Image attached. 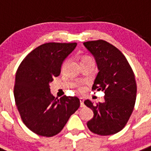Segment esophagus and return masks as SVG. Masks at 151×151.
Returning a JSON list of instances; mask_svg holds the SVG:
<instances>
[{"instance_id": "obj_1", "label": "esophagus", "mask_w": 151, "mask_h": 151, "mask_svg": "<svg viewBox=\"0 0 151 151\" xmlns=\"http://www.w3.org/2000/svg\"><path fill=\"white\" fill-rule=\"evenodd\" d=\"M80 103H81V107H84V104H83V98H80Z\"/></svg>"}]
</instances>
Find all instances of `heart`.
Instances as JSON below:
<instances>
[{
  "instance_id": "obj_1",
  "label": "heart",
  "mask_w": 151,
  "mask_h": 151,
  "mask_svg": "<svg viewBox=\"0 0 151 151\" xmlns=\"http://www.w3.org/2000/svg\"><path fill=\"white\" fill-rule=\"evenodd\" d=\"M88 59H91V58H90V57H87V56H85V57H83V58H82V60H81V61L82 60H88ZM80 90H81V91L82 90V88H80Z\"/></svg>"
}]
</instances>
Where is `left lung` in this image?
<instances>
[{"mask_svg":"<svg viewBox=\"0 0 151 151\" xmlns=\"http://www.w3.org/2000/svg\"><path fill=\"white\" fill-rule=\"evenodd\" d=\"M94 57L99 72L93 91H104V103L84 104L93 111V117L87 125L91 132L107 136L121 131L134 111L137 96L134 73L125 56L116 47L103 40L83 43Z\"/></svg>","mask_w":151,"mask_h":151,"instance_id":"1","label":"left lung"}]
</instances>
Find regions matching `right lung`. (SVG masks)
<instances>
[{"label": "right lung", "instance_id": "1", "mask_svg": "<svg viewBox=\"0 0 151 151\" xmlns=\"http://www.w3.org/2000/svg\"><path fill=\"white\" fill-rule=\"evenodd\" d=\"M77 43H46L29 53L16 73L15 104L22 121L32 132L43 137L60 133L80 107L77 97L58 99L50 93V83L60 73L65 58Z\"/></svg>", "mask_w": 151, "mask_h": 151}]
</instances>
